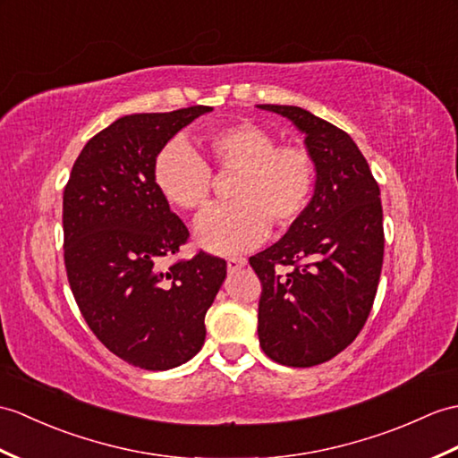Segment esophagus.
I'll list each match as a JSON object with an SVG mask.
<instances>
[{
    "mask_svg": "<svg viewBox=\"0 0 458 458\" xmlns=\"http://www.w3.org/2000/svg\"><path fill=\"white\" fill-rule=\"evenodd\" d=\"M226 265H228V271H238L242 267H246L248 259L246 258H228Z\"/></svg>",
    "mask_w": 458,
    "mask_h": 458,
    "instance_id": "1",
    "label": "esophagus"
}]
</instances>
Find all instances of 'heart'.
<instances>
[{"label": "heart", "instance_id": "b5f03b06", "mask_svg": "<svg viewBox=\"0 0 458 458\" xmlns=\"http://www.w3.org/2000/svg\"><path fill=\"white\" fill-rule=\"evenodd\" d=\"M208 157L174 140L157 152L152 177L157 193L183 212L205 210L212 195L215 165L222 175L236 174L233 203L208 210L197 222L200 246L215 253H240L267 238L269 226L291 228L310 207L316 191V164L301 144H277L269 131L236 123L200 138Z\"/></svg>", "mask_w": 458, "mask_h": 458}]
</instances>
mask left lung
I'll return each mask as SVG.
<instances>
[{"label": "left lung", "mask_w": 458, "mask_h": 458, "mask_svg": "<svg viewBox=\"0 0 458 458\" xmlns=\"http://www.w3.org/2000/svg\"><path fill=\"white\" fill-rule=\"evenodd\" d=\"M304 132L316 191L299 222L250 265L261 281L258 335L286 367H314L353 344L373 308L385 255L377 179L351 136L294 105H259Z\"/></svg>", "instance_id": "left-lung-1"}]
</instances>
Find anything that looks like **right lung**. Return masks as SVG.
I'll list each match as a JSON object with an SVG mask.
<instances>
[{"instance_id":"1","label":"right lung","mask_w":458,"mask_h":458,"mask_svg":"<svg viewBox=\"0 0 458 458\" xmlns=\"http://www.w3.org/2000/svg\"><path fill=\"white\" fill-rule=\"evenodd\" d=\"M208 111L121 116L83 146L64 187L73 299L95 337L138 369H174L199 353L207 310L226 277V261L203 250L177 259L189 230L152 177L169 138Z\"/></svg>"}]
</instances>
